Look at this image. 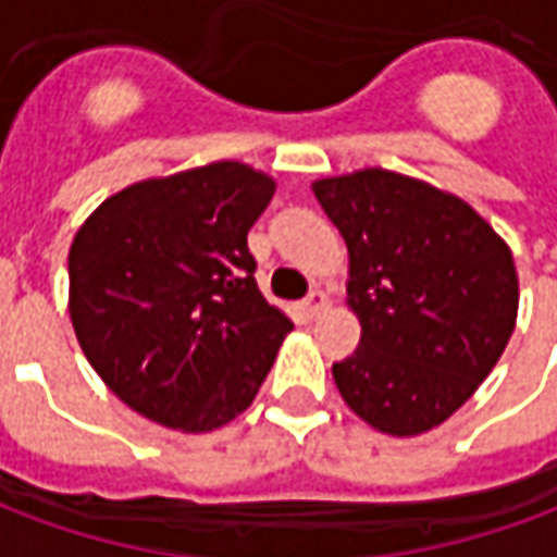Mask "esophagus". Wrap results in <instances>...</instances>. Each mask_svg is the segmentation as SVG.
I'll list each match as a JSON object with an SVG mask.
<instances>
[{
  "label": "esophagus",
  "mask_w": 557,
  "mask_h": 557,
  "mask_svg": "<svg viewBox=\"0 0 557 557\" xmlns=\"http://www.w3.org/2000/svg\"><path fill=\"white\" fill-rule=\"evenodd\" d=\"M327 307H331V301H327L325 292H319V289L310 292V295H307V298L301 301V310L307 319H319V315L325 313Z\"/></svg>",
  "instance_id": "obj_1"
}]
</instances>
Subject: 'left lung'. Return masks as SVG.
Returning a JSON list of instances; mask_svg holds the SVG:
<instances>
[{
  "instance_id": "8db88e82",
  "label": "left lung",
  "mask_w": 557,
  "mask_h": 557,
  "mask_svg": "<svg viewBox=\"0 0 557 557\" xmlns=\"http://www.w3.org/2000/svg\"><path fill=\"white\" fill-rule=\"evenodd\" d=\"M349 250L361 346L334 363L339 397L397 438L435 430L492 373L519 313L513 253L466 199L367 166L315 178Z\"/></svg>"
}]
</instances>
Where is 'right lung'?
<instances>
[{
    "label": "right lung",
    "mask_w": 557,
    "mask_h": 557,
    "mask_svg": "<svg viewBox=\"0 0 557 557\" xmlns=\"http://www.w3.org/2000/svg\"><path fill=\"white\" fill-rule=\"evenodd\" d=\"M277 182L242 160L143 178L83 220L67 313L91 370L143 418L220 430L259 394L292 319L253 280L247 232Z\"/></svg>",
    "instance_id": "1"
}]
</instances>
